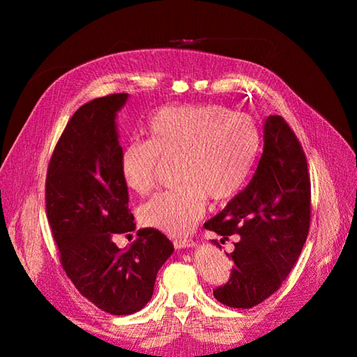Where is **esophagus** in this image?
Listing matches in <instances>:
<instances>
[{"label":"esophagus","instance_id":"34e87169","mask_svg":"<svg viewBox=\"0 0 357 357\" xmlns=\"http://www.w3.org/2000/svg\"><path fill=\"white\" fill-rule=\"evenodd\" d=\"M195 247V242L192 239H176L174 241V248L181 250V248H192Z\"/></svg>","mask_w":357,"mask_h":357}]
</instances>
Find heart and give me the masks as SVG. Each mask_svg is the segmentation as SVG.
Masks as SVG:
<instances>
[{"label":"heart","mask_w":357,"mask_h":357,"mask_svg":"<svg viewBox=\"0 0 357 357\" xmlns=\"http://www.w3.org/2000/svg\"><path fill=\"white\" fill-rule=\"evenodd\" d=\"M150 139H132L121 150L119 174L138 195L155 185L161 158L178 159L173 190L156 195L139 210L141 222L170 236L193 229L207 206L229 199L244 185L259 150L261 136L245 113L222 105L164 107L149 121Z\"/></svg>","instance_id":"obj_1"}]
</instances>
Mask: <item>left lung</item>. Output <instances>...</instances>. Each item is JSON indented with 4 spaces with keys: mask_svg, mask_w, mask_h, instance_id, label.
<instances>
[{
    "mask_svg": "<svg viewBox=\"0 0 357 357\" xmlns=\"http://www.w3.org/2000/svg\"><path fill=\"white\" fill-rule=\"evenodd\" d=\"M310 196L307 159L298 138L279 115L267 116L253 178L204 224L222 239L241 238L233 253H227L233 261L230 280L213 291L221 304L252 308L278 290L307 241Z\"/></svg>",
    "mask_w": 357,
    "mask_h": 357,
    "instance_id": "obj_1",
    "label": "left lung"
}]
</instances>
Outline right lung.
Instances as JSON below:
<instances>
[{"instance_id": "add662e5", "label": "right lung", "mask_w": 357, "mask_h": 357, "mask_svg": "<svg viewBox=\"0 0 357 357\" xmlns=\"http://www.w3.org/2000/svg\"><path fill=\"white\" fill-rule=\"evenodd\" d=\"M127 100L128 93H116L81 105L56 144L45 181L47 219L67 276L84 298L115 316L147 305L158 271L174 250L155 229L138 230L126 248L113 242L115 234L136 229L118 167L116 116Z\"/></svg>"}]
</instances>
